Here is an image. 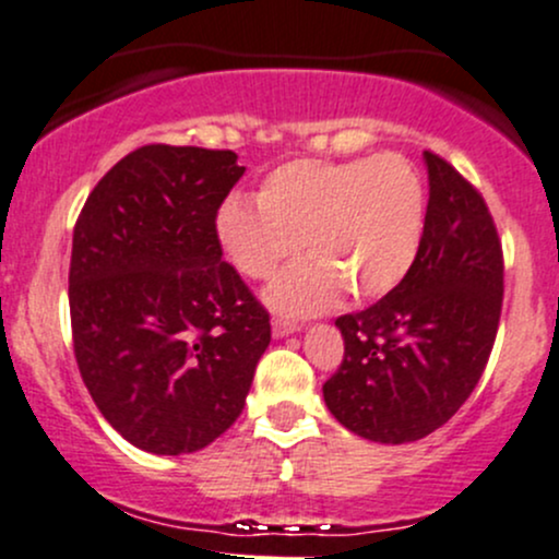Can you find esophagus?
Wrapping results in <instances>:
<instances>
[{"mask_svg":"<svg viewBox=\"0 0 559 559\" xmlns=\"http://www.w3.org/2000/svg\"><path fill=\"white\" fill-rule=\"evenodd\" d=\"M299 329L297 321L289 319H273V334L275 337H286V334H295Z\"/></svg>","mask_w":559,"mask_h":559,"instance_id":"1","label":"esophagus"}]
</instances>
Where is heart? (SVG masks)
Segmentation results:
<instances>
[{"label": "heart", "mask_w": 559, "mask_h": 559, "mask_svg": "<svg viewBox=\"0 0 559 559\" xmlns=\"http://www.w3.org/2000/svg\"><path fill=\"white\" fill-rule=\"evenodd\" d=\"M426 222V192L413 163L396 152L361 160L299 157L273 168L257 205L227 201L216 235L235 267L270 278L299 249L310 260L270 284L267 302L289 316L319 313L348 292L372 302L413 267Z\"/></svg>", "instance_id": "heart-1"}]
</instances>
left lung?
Wrapping results in <instances>:
<instances>
[{"instance_id":"left-lung-1","label":"left lung","mask_w":559,"mask_h":559,"mask_svg":"<svg viewBox=\"0 0 559 559\" xmlns=\"http://www.w3.org/2000/svg\"><path fill=\"white\" fill-rule=\"evenodd\" d=\"M428 209L402 284L340 316L345 356L324 383L329 413L369 442H418L444 426L477 388L496 343L503 251L477 187L423 152Z\"/></svg>"}]
</instances>
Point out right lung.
<instances>
[{
    "label": "right lung",
    "instance_id": "add662e5",
    "mask_svg": "<svg viewBox=\"0 0 559 559\" xmlns=\"http://www.w3.org/2000/svg\"><path fill=\"white\" fill-rule=\"evenodd\" d=\"M246 168L233 150L146 144L82 205L69 313L82 383L120 437L203 450L243 413L270 313L222 260L216 214Z\"/></svg>",
    "mask_w": 559,
    "mask_h": 559
}]
</instances>
